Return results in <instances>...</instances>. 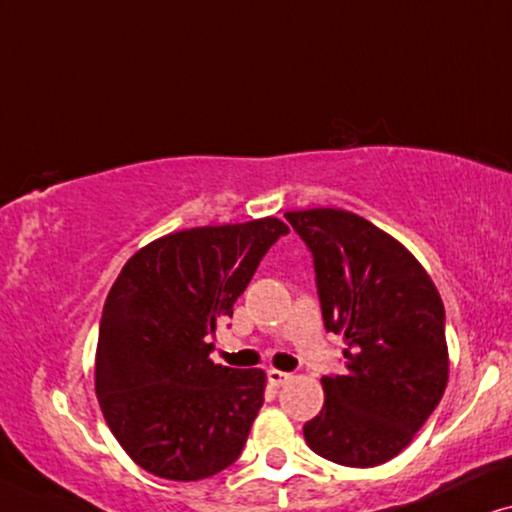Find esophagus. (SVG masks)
<instances>
[{
  "mask_svg": "<svg viewBox=\"0 0 512 512\" xmlns=\"http://www.w3.org/2000/svg\"><path fill=\"white\" fill-rule=\"evenodd\" d=\"M267 379H269L271 386L278 388V386L288 384V381L292 379V374L290 372H283V370H274V367H271V370H267Z\"/></svg>",
  "mask_w": 512,
  "mask_h": 512,
  "instance_id": "obj_1",
  "label": "esophagus"
}]
</instances>
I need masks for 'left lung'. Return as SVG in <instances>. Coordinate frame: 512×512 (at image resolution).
<instances>
[{
  "label": "left lung",
  "mask_w": 512,
  "mask_h": 512,
  "mask_svg": "<svg viewBox=\"0 0 512 512\" xmlns=\"http://www.w3.org/2000/svg\"><path fill=\"white\" fill-rule=\"evenodd\" d=\"M285 220L311 250L325 330L346 339L344 372L320 379L325 405L304 440L339 466H379L445 393V306L412 252L365 217L311 208Z\"/></svg>",
  "instance_id": "8db88e82"
}]
</instances>
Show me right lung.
Wrapping results in <instances>:
<instances>
[{"label":"right lung","instance_id":"add662e5","mask_svg":"<svg viewBox=\"0 0 512 512\" xmlns=\"http://www.w3.org/2000/svg\"><path fill=\"white\" fill-rule=\"evenodd\" d=\"M288 231L276 217L177 231L135 252L114 281L95 393L109 431L147 473L192 482L241 456L267 377L215 365L210 337Z\"/></svg>","mask_w":512,"mask_h":512}]
</instances>
